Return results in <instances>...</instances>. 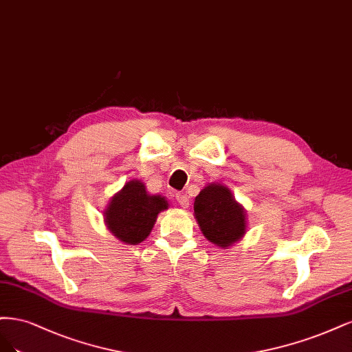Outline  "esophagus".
<instances>
[{
	"instance_id": "1",
	"label": "esophagus",
	"mask_w": 352,
	"mask_h": 352,
	"mask_svg": "<svg viewBox=\"0 0 352 352\" xmlns=\"http://www.w3.org/2000/svg\"><path fill=\"white\" fill-rule=\"evenodd\" d=\"M175 199H177V201L179 203V205H181V208H188L190 200H188V196L184 195V192H177Z\"/></svg>"
}]
</instances>
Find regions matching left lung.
<instances>
[{
	"label": "left lung",
	"mask_w": 352,
	"mask_h": 352,
	"mask_svg": "<svg viewBox=\"0 0 352 352\" xmlns=\"http://www.w3.org/2000/svg\"><path fill=\"white\" fill-rule=\"evenodd\" d=\"M195 214L201 232L219 247H230L245 232V213L221 184H210L195 200Z\"/></svg>",
	"instance_id": "1"
}]
</instances>
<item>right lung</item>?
Returning <instances> with one entry per match:
<instances>
[{
  "instance_id": "obj_1",
  "label": "right lung",
  "mask_w": 352,
  "mask_h": 352,
  "mask_svg": "<svg viewBox=\"0 0 352 352\" xmlns=\"http://www.w3.org/2000/svg\"><path fill=\"white\" fill-rule=\"evenodd\" d=\"M165 209V197L147 195L144 184L133 179L112 197L105 210V222L120 241L139 244L151 234L157 213Z\"/></svg>"
}]
</instances>
